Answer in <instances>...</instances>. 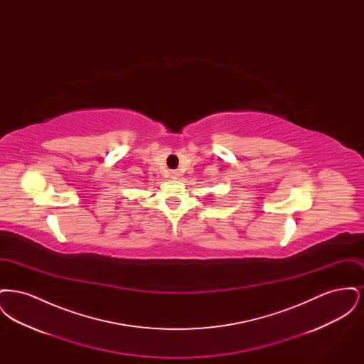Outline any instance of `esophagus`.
<instances>
[{
    "instance_id": "34e87169",
    "label": "esophagus",
    "mask_w": 364,
    "mask_h": 364,
    "mask_svg": "<svg viewBox=\"0 0 364 364\" xmlns=\"http://www.w3.org/2000/svg\"><path fill=\"white\" fill-rule=\"evenodd\" d=\"M171 178H173V180L178 178V172H177V171H172V172H171Z\"/></svg>"
}]
</instances>
